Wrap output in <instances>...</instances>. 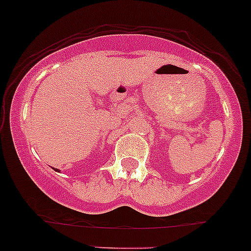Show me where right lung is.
<instances>
[{"instance_id": "right-lung-1", "label": "right lung", "mask_w": 251, "mask_h": 251, "mask_svg": "<svg viewBox=\"0 0 251 251\" xmlns=\"http://www.w3.org/2000/svg\"><path fill=\"white\" fill-rule=\"evenodd\" d=\"M54 170H56V172H58V170H57V169H54Z\"/></svg>"}]
</instances>
